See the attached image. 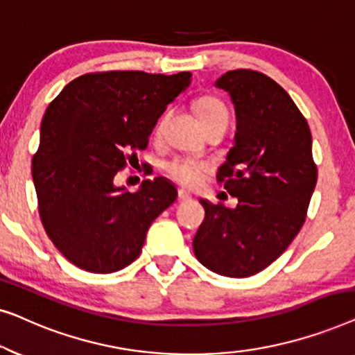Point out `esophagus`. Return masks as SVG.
<instances>
[{"label":"esophagus","mask_w":355,"mask_h":355,"mask_svg":"<svg viewBox=\"0 0 355 355\" xmlns=\"http://www.w3.org/2000/svg\"><path fill=\"white\" fill-rule=\"evenodd\" d=\"M192 198V196L189 192H186V191H181V189H179L178 191V200L179 202H186V200H191Z\"/></svg>","instance_id":"34e87169"}]
</instances>
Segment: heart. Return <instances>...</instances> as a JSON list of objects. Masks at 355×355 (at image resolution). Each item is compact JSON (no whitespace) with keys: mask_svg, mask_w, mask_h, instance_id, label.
Wrapping results in <instances>:
<instances>
[{"mask_svg":"<svg viewBox=\"0 0 355 355\" xmlns=\"http://www.w3.org/2000/svg\"><path fill=\"white\" fill-rule=\"evenodd\" d=\"M196 110L202 123H205V121L213 118H220V116L227 118L226 106L223 105L220 100L215 98V96H203V98H200L196 103ZM162 123L163 118L159 119V123L157 125V132H159V129H162ZM205 169L207 168L203 166V164H197L184 158L173 159V162H169L166 164V171L169 176H171L176 182L181 184V186L186 187L196 186V184L202 179Z\"/></svg>","mask_w":355,"mask_h":355,"instance_id":"1","label":"heart"}]
</instances>
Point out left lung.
<instances>
[{"mask_svg":"<svg viewBox=\"0 0 355 355\" xmlns=\"http://www.w3.org/2000/svg\"><path fill=\"white\" fill-rule=\"evenodd\" d=\"M236 111V135L218 181L236 208L205 198V220L193 254L208 270L247 278L278 259L297 236L317 184L309 124L283 87L250 69L227 71L215 82Z\"/></svg>","mask_w":355,"mask_h":355,"instance_id":"obj_1","label":"left lung"}]
</instances>
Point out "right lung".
<instances>
[{
	"instance_id": "right-lung-1",
	"label": "right lung",
	"mask_w": 355,
	"mask_h": 355,
	"mask_svg": "<svg viewBox=\"0 0 355 355\" xmlns=\"http://www.w3.org/2000/svg\"><path fill=\"white\" fill-rule=\"evenodd\" d=\"M191 72L140 71L84 74L51 101L32 159L38 211L48 237L71 263L114 273L142 252L147 231L176 200L166 178L135 192L114 176L148 144L166 106L191 84Z\"/></svg>"
}]
</instances>
